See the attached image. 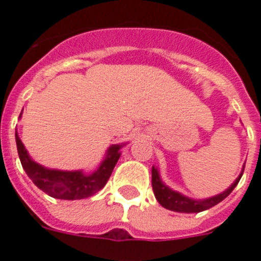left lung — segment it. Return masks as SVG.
<instances>
[{
    "label": "left lung",
    "mask_w": 261,
    "mask_h": 261,
    "mask_svg": "<svg viewBox=\"0 0 261 261\" xmlns=\"http://www.w3.org/2000/svg\"><path fill=\"white\" fill-rule=\"evenodd\" d=\"M243 171H244V166H243ZM243 171L242 174L239 175V178L232 183L231 187L227 188L224 192L208 199L195 200V199L188 198V196H185V195L179 194V192L174 191L170 187H167L162 181L161 176H159V171L155 167H152V170H151V175H152V190H154V195L156 200L163 205L164 208L171 210V211L175 212H186V214L201 212L204 211V210L211 208V207L216 205L218 203H220L223 199L227 198L232 192V190L238 186L239 180L242 178Z\"/></svg>",
    "instance_id": "left-lung-1"
}]
</instances>
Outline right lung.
<instances>
[{
    "label": "right lung",
    "instance_id": "obj_1",
    "mask_svg": "<svg viewBox=\"0 0 261 261\" xmlns=\"http://www.w3.org/2000/svg\"><path fill=\"white\" fill-rule=\"evenodd\" d=\"M15 142H17L19 161L33 183L51 198L63 199V200L89 198L102 190L110 178L111 172L120 156L119 150L123 146V144H113L107 150L106 158L99 167L91 174H85L82 171H61V170H50L43 167L29 156L17 131H15Z\"/></svg>",
    "mask_w": 261,
    "mask_h": 261
}]
</instances>
